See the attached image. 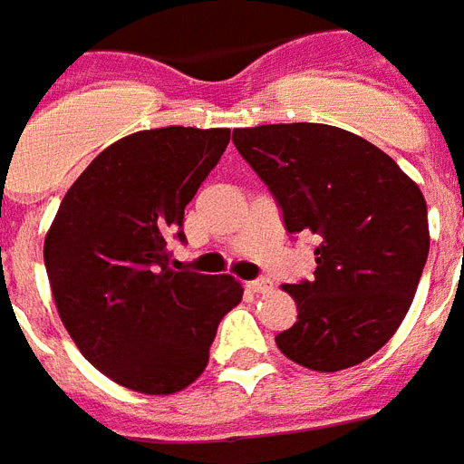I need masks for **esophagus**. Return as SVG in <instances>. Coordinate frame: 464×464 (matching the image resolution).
<instances>
[{
	"label": "esophagus",
	"mask_w": 464,
	"mask_h": 464,
	"mask_svg": "<svg viewBox=\"0 0 464 464\" xmlns=\"http://www.w3.org/2000/svg\"><path fill=\"white\" fill-rule=\"evenodd\" d=\"M246 287H249L251 292H268L270 280L268 277H256V280H249V283H246Z\"/></svg>",
	"instance_id": "esophagus-1"
}]
</instances>
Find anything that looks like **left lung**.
Instances as JSON below:
<instances>
[{
	"label": "left lung",
	"mask_w": 464,
	"mask_h": 464,
	"mask_svg": "<svg viewBox=\"0 0 464 464\" xmlns=\"http://www.w3.org/2000/svg\"><path fill=\"white\" fill-rule=\"evenodd\" d=\"M232 140L285 229L318 239L311 280L283 287L296 324L276 335L280 352L314 372L369 359L402 324L429 256L420 187L381 148L328 124L235 129Z\"/></svg>",
	"instance_id": "obj_1"
}]
</instances>
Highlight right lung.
<instances>
[{"label":"right lung","mask_w":464,"mask_h":464,"mask_svg":"<svg viewBox=\"0 0 464 464\" xmlns=\"http://www.w3.org/2000/svg\"><path fill=\"white\" fill-rule=\"evenodd\" d=\"M229 129L165 127L105 148L66 191L44 239L62 324L114 383L169 395L208 364L222 316L242 302L229 276L169 268L184 208L225 153Z\"/></svg>","instance_id":"obj_1"}]
</instances>
